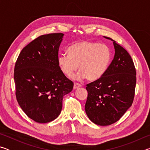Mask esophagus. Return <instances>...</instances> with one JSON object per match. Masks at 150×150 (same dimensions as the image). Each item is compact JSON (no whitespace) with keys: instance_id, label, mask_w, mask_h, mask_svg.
Segmentation results:
<instances>
[{"instance_id":"34e87169","label":"esophagus","mask_w":150,"mask_h":150,"mask_svg":"<svg viewBox=\"0 0 150 150\" xmlns=\"http://www.w3.org/2000/svg\"><path fill=\"white\" fill-rule=\"evenodd\" d=\"M81 87V85L80 84H79V83H75L74 86H73V88H74V89H76V88H78Z\"/></svg>"}]
</instances>
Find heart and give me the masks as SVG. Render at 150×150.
I'll list each match as a JSON object with an SVG mask.
<instances>
[{
  "instance_id": "obj_1",
  "label": "heart",
  "mask_w": 150,
  "mask_h": 150,
  "mask_svg": "<svg viewBox=\"0 0 150 150\" xmlns=\"http://www.w3.org/2000/svg\"><path fill=\"white\" fill-rule=\"evenodd\" d=\"M112 59V52L105 44L82 40L68 48V54H60L57 63L65 75L71 77L79 68V79L98 80L106 73Z\"/></svg>"
}]
</instances>
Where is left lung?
<instances>
[{
	"instance_id": "left-lung-1",
	"label": "left lung",
	"mask_w": 150,
	"mask_h": 150,
	"mask_svg": "<svg viewBox=\"0 0 150 150\" xmlns=\"http://www.w3.org/2000/svg\"><path fill=\"white\" fill-rule=\"evenodd\" d=\"M104 38L113 42L115 57L103 77L87 85L85 109L93 123L108 126L117 122L132 105L136 73L128 52L115 40Z\"/></svg>"
}]
</instances>
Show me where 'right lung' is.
<instances>
[{
    "instance_id": "obj_1",
    "label": "right lung",
    "mask_w": 150,
    "mask_h": 150,
    "mask_svg": "<svg viewBox=\"0 0 150 150\" xmlns=\"http://www.w3.org/2000/svg\"><path fill=\"white\" fill-rule=\"evenodd\" d=\"M64 34L40 35L24 47L15 64L14 79L18 103L29 118L38 123L55 120L63 98L73 90L57 63Z\"/></svg>"
}]
</instances>
